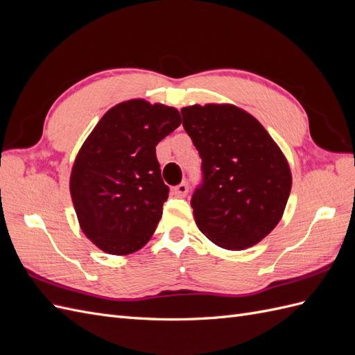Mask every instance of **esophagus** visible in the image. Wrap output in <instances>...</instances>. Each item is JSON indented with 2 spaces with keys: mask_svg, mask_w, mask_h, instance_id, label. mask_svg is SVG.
Instances as JSON below:
<instances>
[{
  "mask_svg": "<svg viewBox=\"0 0 355 355\" xmlns=\"http://www.w3.org/2000/svg\"><path fill=\"white\" fill-rule=\"evenodd\" d=\"M188 189L189 188H188L187 182H182V184H179L178 187L173 188V192H175L176 197H185L188 194Z\"/></svg>",
  "mask_w": 355,
  "mask_h": 355,
  "instance_id": "obj_1",
  "label": "esophagus"
}]
</instances>
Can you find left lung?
<instances>
[{
	"label": "left lung",
	"instance_id": "1",
	"mask_svg": "<svg viewBox=\"0 0 355 355\" xmlns=\"http://www.w3.org/2000/svg\"><path fill=\"white\" fill-rule=\"evenodd\" d=\"M180 112L202 159V184L191 200L198 230L222 249H249L283 218L292 189L283 151L235 105H192Z\"/></svg>",
	"mask_w": 355,
	"mask_h": 355
}]
</instances>
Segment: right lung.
I'll list each match as a JSON object with an SVG mask.
<instances>
[{"mask_svg":"<svg viewBox=\"0 0 355 355\" xmlns=\"http://www.w3.org/2000/svg\"><path fill=\"white\" fill-rule=\"evenodd\" d=\"M180 123L173 106L130 99L112 106L85 139L69 191L83 232L105 253L130 254L153 237L168 198L155 146Z\"/></svg>","mask_w":355,"mask_h":355,"instance_id":"right-lung-1","label":"right lung"}]
</instances>
